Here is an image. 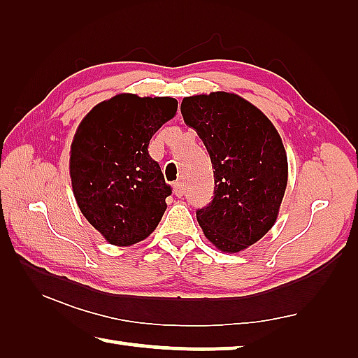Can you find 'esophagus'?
I'll return each instance as SVG.
<instances>
[{
	"instance_id": "obj_1",
	"label": "esophagus",
	"mask_w": 358,
	"mask_h": 358,
	"mask_svg": "<svg viewBox=\"0 0 358 358\" xmlns=\"http://www.w3.org/2000/svg\"><path fill=\"white\" fill-rule=\"evenodd\" d=\"M173 190H174V195L178 196V198H180V196L184 195V184L180 182V180H178V182H174Z\"/></svg>"
}]
</instances>
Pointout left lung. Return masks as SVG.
Here are the masks:
<instances>
[{
  "label": "left lung",
  "mask_w": 358,
  "mask_h": 358,
  "mask_svg": "<svg viewBox=\"0 0 358 358\" xmlns=\"http://www.w3.org/2000/svg\"><path fill=\"white\" fill-rule=\"evenodd\" d=\"M180 113L206 145L214 169V196L196 209L198 224L220 250L249 248L274 225L284 198L287 155L279 133L234 93L184 98Z\"/></svg>",
  "instance_id": "8db88e82"
}]
</instances>
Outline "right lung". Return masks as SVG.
Returning <instances> with one entry per match:
<instances>
[{"instance_id":"obj_1","label":"right lung","mask_w":358,"mask_h":358,"mask_svg":"<svg viewBox=\"0 0 358 358\" xmlns=\"http://www.w3.org/2000/svg\"><path fill=\"white\" fill-rule=\"evenodd\" d=\"M178 110L174 98L122 93L96 104L71 144L69 174L80 213L115 245L143 241L166 210L171 185L149 141Z\"/></svg>"}]
</instances>
